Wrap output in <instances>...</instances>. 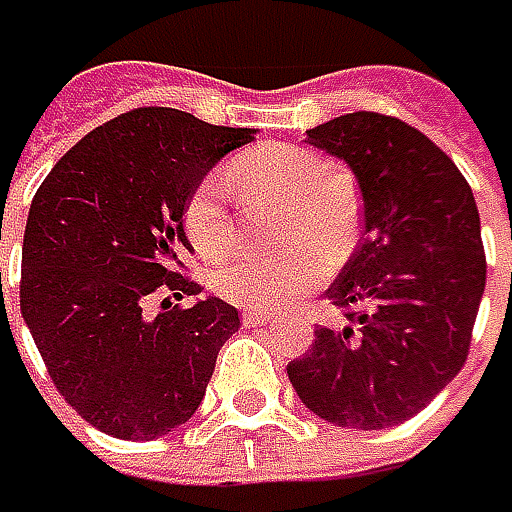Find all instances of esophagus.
Instances as JSON below:
<instances>
[{
	"instance_id": "esophagus-1",
	"label": "esophagus",
	"mask_w": 512,
	"mask_h": 512,
	"mask_svg": "<svg viewBox=\"0 0 512 512\" xmlns=\"http://www.w3.org/2000/svg\"><path fill=\"white\" fill-rule=\"evenodd\" d=\"M241 318H244L246 327H263V324H268V321H274V316L266 313V310H244Z\"/></svg>"
}]
</instances>
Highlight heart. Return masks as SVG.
Returning <instances> with one entry per match:
<instances>
[{
	"label": "heart",
	"mask_w": 512,
	"mask_h": 512,
	"mask_svg": "<svg viewBox=\"0 0 512 512\" xmlns=\"http://www.w3.org/2000/svg\"><path fill=\"white\" fill-rule=\"evenodd\" d=\"M227 182L244 194L288 199L282 241L299 244L282 255H249L221 268L216 288L235 305L266 310L293 305L324 282L327 257L343 260L355 246V199L335 177L330 160L313 149L296 144L257 146L232 160ZM182 227L196 252L207 260H221L238 246V230L216 177H202L188 191Z\"/></svg>",
	"instance_id": "obj_1"
}]
</instances>
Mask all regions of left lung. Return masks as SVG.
Wrapping results in <instances>:
<instances>
[{
    "mask_svg": "<svg viewBox=\"0 0 512 512\" xmlns=\"http://www.w3.org/2000/svg\"><path fill=\"white\" fill-rule=\"evenodd\" d=\"M307 141L355 171L363 241L327 288L346 324H318L288 377L324 421L393 427L466 363L485 291L477 202L452 157L396 116L346 113L307 130Z\"/></svg>",
    "mask_w": 512,
    "mask_h": 512,
    "instance_id": "1",
    "label": "left lung"
}]
</instances>
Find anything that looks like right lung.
Returning <instances> with one entry per match:
<instances>
[{
	"instance_id": "add662e5",
	"label": "right lung",
	"mask_w": 512,
	"mask_h": 512,
	"mask_svg": "<svg viewBox=\"0 0 512 512\" xmlns=\"http://www.w3.org/2000/svg\"><path fill=\"white\" fill-rule=\"evenodd\" d=\"M255 130L135 107L46 174L21 246V316L57 393L96 430L152 441L194 416L238 310L185 274V196ZM161 302L158 316L145 310Z\"/></svg>"
}]
</instances>
